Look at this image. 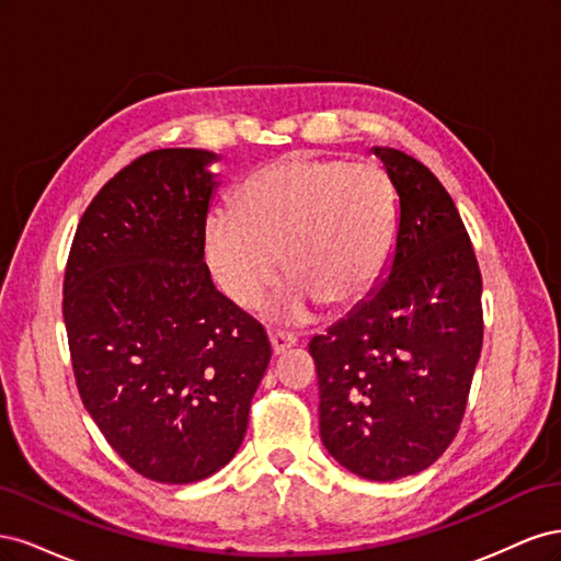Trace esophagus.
<instances>
[{
    "instance_id": "1",
    "label": "esophagus",
    "mask_w": 561,
    "mask_h": 561,
    "mask_svg": "<svg viewBox=\"0 0 561 561\" xmlns=\"http://www.w3.org/2000/svg\"><path fill=\"white\" fill-rule=\"evenodd\" d=\"M268 342H271V348H274V355H280L287 348H293L297 344V339L293 334H285V332H271Z\"/></svg>"
}]
</instances>
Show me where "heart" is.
<instances>
[{
    "label": "heart",
    "mask_w": 561,
    "mask_h": 561,
    "mask_svg": "<svg viewBox=\"0 0 561 561\" xmlns=\"http://www.w3.org/2000/svg\"><path fill=\"white\" fill-rule=\"evenodd\" d=\"M236 208H215L203 245L222 293L252 307L283 268L295 278L285 311L322 301L344 309L379 283L398 239V194L383 165L285 157L250 173Z\"/></svg>",
    "instance_id": "b5f03b06"
}]
</instances>
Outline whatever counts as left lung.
Masks as SVG:
<instances>
[{
  "mask_svg": "<svg viewBox=\"0 0 561 561\" xmlns=\"http://www.w3.org/2000/svg\"><path fill=\"white\" fill-rule=\"evenodd\" d=\"M375 151L400 196L396 257L309 353L322 445L360 478L390 482L435 463L461 428L484 318L480 264L451 196L416 159Z\"/></svg>",
  "mask_w": 561,
  "mask_h": 561,
  "instance_id": "1",
  "label": "left lung"
}]
</instances>
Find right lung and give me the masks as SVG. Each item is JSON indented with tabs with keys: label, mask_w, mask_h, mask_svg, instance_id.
<instances>
[{
	"label": "right lung",
	"mask_w": 561,
	"mask_h": 561,
	"mask_svg": "<svg viewBox=\"0 0 561 561\" xmlns=\"http://www.w3.org/2000/svg\"><path fill=\"white\" fill-rule=\"evenodd\" d=\"M213 161L154 149L122 168L83 210L62 278L81 402L110 447L163 484L231 461L271 360L262 322L203 262Z\"/></svg>",
	"instance_id": "1"
}]
</instances>
